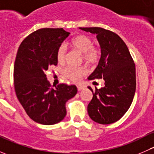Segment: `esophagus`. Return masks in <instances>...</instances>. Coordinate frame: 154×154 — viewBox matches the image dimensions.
<instances>
[{
	"label": "esophagus",
	"mask_w": 154,
	"mask_h": 154,
	"mask_svg": "<svg viewBox=\"0 0 154 154\" xmlns=\"http://www.w3.org/2000/svg\"><path fill=\"white\" fill-rule=\"evenodd\" d=\"M83 88H84V86H81V85H77V90H78V91H81V90H83Z\"/></svg>",
	"instance_id": "obj_1"
}]
</instances>
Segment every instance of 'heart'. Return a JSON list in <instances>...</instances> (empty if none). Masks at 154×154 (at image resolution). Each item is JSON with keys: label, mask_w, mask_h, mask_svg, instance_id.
Here are the masks:
<instances>
[{"label": "heart", "mask_w": 154, "mask_h": 154, "mask_svg": "<svg viewBox=\"0 0 154 154\" xmlns=\"http://www.w3.org/2000/svg\"><path fill=\"white\" fill-rule=\"evenodd\" d=\"M71 46L83 54V60L89 64L97 63L100 57V51L98 48L93 46V42L89 37L79 35L74 37L71 42ZM67 48L66 45L61 44L57 50L56 56L59 63H63L65 60ZM85 67H75L68 66L64 69V75L69 80L77 82L86 74Z\"/></svg>", "instance_id": "heart-1"}]
</instances>
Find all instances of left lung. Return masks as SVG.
Here are the masks:
<instances>
[{"mask_svg":"<svg viewBox=\"0 0 154 154\" xmlns=\"http://www.w3.org/2000/svg\"><path fill=\"white\" fill-rule=\"evenodd\" d=\"M96 34L100 47L98 65L88 80L103 78L105 86L95 88L87 109L91 120L101 125L119 121L130 108L136 92V66L120 36L101 27H80Z\"/></svg>","mask_w":154,"mask_h":154,"instance_id":"1","label":"left lung"}]
</instances>
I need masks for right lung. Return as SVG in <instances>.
<instances>
[{
  "label": "right lung",
  "instance_id": "right-lung-1",
  "mask_svg": "<svg viewBox=\"0 0 154 154\" xmlns=\"http://www.w3.org/2000/svg\"><path fill=\"white\" fill-rule=\"evenodd\" d=\"M63 28H42L29 34L18 48L14 66V86L20 103L34 122L52 125L66 116V103L75 96L74 85L53 88L45 71L57 66V50L69 35Z\"/></svg>",
  "mask_w": 154,
  "mask_h": 154
}]
</instances>
